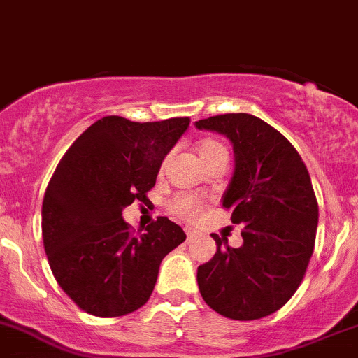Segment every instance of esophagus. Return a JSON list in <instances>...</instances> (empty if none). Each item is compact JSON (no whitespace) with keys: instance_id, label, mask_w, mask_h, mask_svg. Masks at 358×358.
<instances>
[{"instance_id":"esophagus-1","label":"esophagus","mask_w":358,"mask_h":358,"mask_svg":"<svg viewBox=\"0 0 358 358\" xmlns=\"http://www.w3.org/2000/svg\"><path fill=\"white\" fill-rule=\"evenodd\" d=\"M196 234H198V232H196V230H193V229H186V236H187V241H191V239H193V237L196 236Z\"/></svg>"}]
</instances>
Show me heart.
I'll list each match as a JSON object with an SVG mask.
<instances>
[{
	"mask_svg": "<svg viewBox=\"0 0 358 358\" xmlns=\"http://www.w3.org/2000/svg\"><path fill=\"white\" fill-rule=\"evenodd\" d=\"M199 155H201L203 162H208V160L215 159L218 155H227V150L222 147L220 143L213 140H205L198 147ZM199 206H201V201L198 198L191 194H178L171 201V210L174 211L176 215L180 218H186V220H193L198 213Z\"/></svg>",
	"mask_w": 358,
	"mask_h": 358,
	"instance_id": "heart-1",
	"label": "heart"
}]
</instances>
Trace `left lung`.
<instances>
[{"instance_id": "obj_1", "label": "left lung", "mask_w": 358, "mask_h": 358, "mask_svg": "<svg viewBox=\"0 0 358 358\" xmlns=\"http://www.w3.org/2000/svg\"><path fill=\"white\" fill-rule=\"evenodd\" d=\"M196 128L224 134L236 169L222 203L242 225L241 248L211 234L217 252L198 266L201 297L222 316L252 321L290 301L314 251L317 201L309 172L282 133L251 114H222Z\"/></svg>"}]
</instances>
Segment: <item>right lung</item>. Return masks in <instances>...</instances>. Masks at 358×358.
I'll return each mask as SVG.
<instances>
[{"label": "right lung", "mask_w": 358, "mask_h": 358, "mask_svg": "<svg viewBox=\"0 0 358 358\" xmlns=\"http://www.w3.org/2000/svg\"><path fill=\"white\" fill-rule=\"evenodd\" d=\"M189 117L133 122L106 116L87 128L57 164L42 201L49 266L80 309L116 317L145 306L160 263L186 241L167 217L134 234L122 210L147 203L165 155Z\"/></svg>", "instance_id": "obj_1"}]
</instances>
